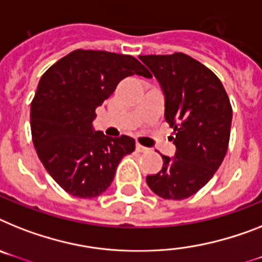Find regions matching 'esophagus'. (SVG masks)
Returning <instances> with one entry per match:
<instances>
[{"instance_id":"34e87169","label":"esophagus","mask_w":262,"mask_h":262,"mask_svg":"<svg viewBox=\"0 0 262 262\" xmlns=\"http://www.w3.org/2000/svg\"><path fill=\"white\" fill-rule=\"evenodd\" d=\"M137 151H140V153H146V151H149V148H145V146H142V145L137 144Z\"/></svg>"}]
</instances>
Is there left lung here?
Instances as JSON below:
<instances>
[{"instance_id":"1","label":"left lung","mask_w":262,"mask_h":262,"mask_svg":"<svg viewBox=\"0 0 262 262\" xmlns=\"http://www.w3.org/2000/svg\"><path fill=\"white\" fill-rule=\"evenodd\" d=\"M165 96V120L173 127L174 157L162 156L149 188L165 200H184L212 179L228 150L232 105L219 77L184 53L141 56Z\"/></svg>"}]
</instances>
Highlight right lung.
Listing matches in <instances>:
<instances>
[{
	"label": "right lung",
	"mask_w": 262,
	"mask_h": 262,
	"mask_svg": "<svg viewBox=\"0 0 262 262\" xmlns=\"http://www.w3.org/2000/svg\"><path fill=\"white\" fill-rule=\"evenodd\" d=\"M133 74L151 77L135 57L77 49L41 77L30 106L32 140L48 173L69 194L104 193L122 157L136 149L129 136L107 137L92 125L96 109Z\"/></svg>",
	"instance_id": "obj_1"
}]
</instances>
